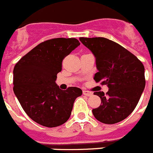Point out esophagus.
Wrapping results in <instances>:
<instances>
[{"instance_id":"obj_1","label":"esophagus","mask_w":153,"mask_h":153,"mask_svg":"<svg viewBox=\"0 0 153 153\" xmlns=\"http://www.w3.org/2000/svg\"><path fill=\"white\" fill-rule=\"evenodd\" d=\"M83 95H85V96H92V92H89V91H87V90H83Z\"/></svg>"}]
</instances>
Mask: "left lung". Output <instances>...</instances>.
<instances>
[{
    "label": "left lung",
    "instance_id": "1",
    "mask_svg": "<svg viewBox=\"0 0 153 153\" xmlns=\"http://www.w3.org/2000/svg\"><path fill=\"white\" fill-rule=\"evenodd\" d=\"M80 41L96 57V82H102L109 90L96 92L100 106L92 110L96 119L113 124L128 117L134 110L146 86L145 68L133 53L114 41L103 38H84Z\"/></svg>",
    "mask_w": 153,
    "mask_h": 153
}]
</instances>
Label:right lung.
I'll list each match as a JSON object with an SVG mask.
<instances>
[{
	"label": "right lung",
	"mask_w": 153,
	"mask_h": 153,
	"mask_svg": "<svg viewBox=\"0 0 153 153\" xmlns=\"http://www.w3.org/2000/svg\"><path fill=\"white\" fill-rule=\"evenodd\" d=\"M80 45L75 38H55L39 43L22 57L13 71V90L23 110L35 122L48 128L65 124L75 99L77 87L62 90L56 84L62 61Z\"/></svg>",
	"instance_id": "right-lung-1"
}]
</instances>
